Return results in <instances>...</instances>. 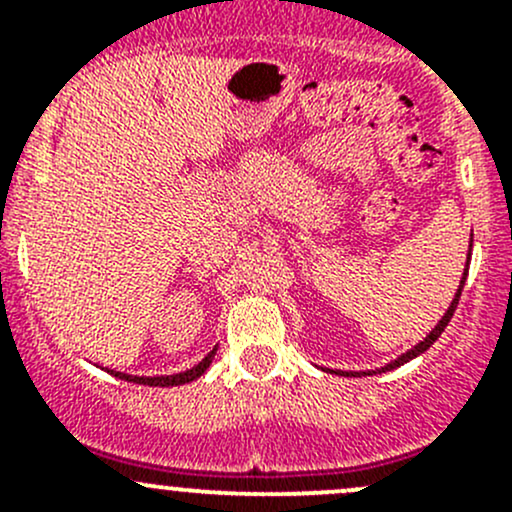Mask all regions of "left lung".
Listing matches in <instances>:
<instances>
[{"label":"left lung","mask_w":512,"mask_h":512,"mask_svg":"<svg viewBox=\"0 0 512 512\" xmlns=\"http://www.w3.org/2000/svg\"><path fill=\"white\" fill-rule=\"evenodd\" d=\"M466 257H468V262H471V252H468ZM468 262H466V270H463L461 285H458L456 294H453V302L448 304L446 314H443V317L438 319V324H436V327H433L431 332H428L426 337L421 339V342L414 344V347H411L409 352H404V354H401V356H396L394 361H389V364L379 366V369H366V371H342V369H329V366H322V371H329V374H337V376H374V374H384V371H394V369H399V366H404L406 361L416 359V356H421L423 352H428V347H433V342H436V339L441 337V334H443V329H446V327H448V322H451L453 312H456V307H458V299H461L463 285H466V277H468Z\"/></svg>","instance_id":"obj_1"}]
</instances>
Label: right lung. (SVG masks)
<instances>
[{
  "label": "right lung",
  "mask_w": 512,
  "mask_h": 512,
  "mask_svg": "<svg viewBox=\"0 0 512 512\" xmlns=\"http://www.w3.org/2000/svg\"><path fill=\"white\" fill-rule=\"evenodd\" d=\"M215 352H218V344H215L213 349H210L208 354L203 356V359L198 361L195 366H190V369L185 371H178V374H165V376H136V374H123V371H113V369H106L108 374H113L116 379H123V381H133V384H141V386H183V384H190V381L200 379V376L208 371V366L213 364L215 359Z\"/></svg>",
  "instance_id": "add662e5"
}]
</instances>
